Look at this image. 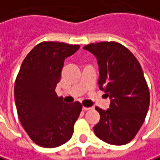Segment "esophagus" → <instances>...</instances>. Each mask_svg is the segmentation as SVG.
Returning <instances> with one entry per match:
<instances>
[{"instance_id": "34e87169", "label": "esophagus", "mask_w": 160, "mask_h": 160, "mask_svg": "<svg viewBox=\"0 0 160 160\" xmlns=\"http://www.w3.org/2000/svg\"><path fill=\"white\" fill-rule=\"evenodd\" d=\"M88 110H90V107H82V111H84V112H86V111H88Z\"/></svg>"}]
</instances>
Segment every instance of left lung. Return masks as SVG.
I'll use <instances>...</instances> for the list:
<instances>
[{
  "instance_id": "1",
  "label": "left lung",
  "mask_w": 160,
  "mask_h": 160,
  "mask_svg": "<svg viewBox=\"0 0 160 160\" xmlns=\"http://www.w3.org/2000/svg\"><path fill=\"white\" fill-rule=\"evenodd\" d=\"M97 59L99 88L110 99V108L96 107L101 115L93 127L101 140L115 146L129 143L138 134L149 107V90L136 57L116 42L83 47Z\"/></svg>"
}]
</instances>
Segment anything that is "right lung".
Instances as JSON below:
<instances>
[{
  "mask_svg": "<svg viewBox=\"0 0 160 160\" xmlns=\"http://www.w3.org/2000/svg\"><path fill=\"white\" fill-rule=\"evenodd\" d=\"M80 46L42 42L23 59L14 84L19 120L30 138L40 147L57 148L68 142L82 105L65 103L55 92L67 58Z\"/></svg>",
  "mask_w": 160,
  "mask_h": 160,
  "instance_id": "1",
  "label": "right lung"
}]
</instances>
